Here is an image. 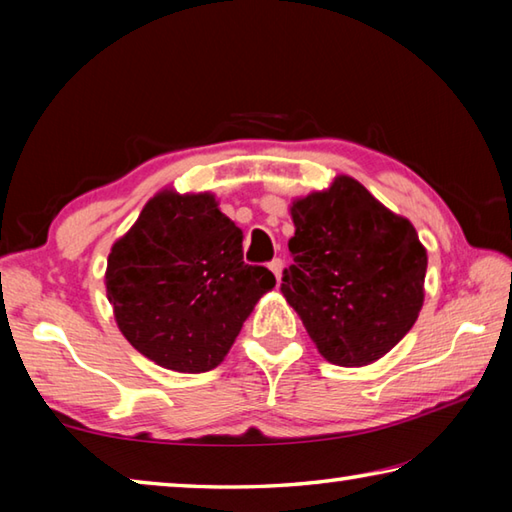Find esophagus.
Instances as JSON below:
<instances>
[{
  "label": "esophagus",
  "instance_id": "1",
  "mask_svg": "<svg viewBox=\"0 0 512 512\" xmlns=\"http://www.w3.org/2000/svg\"><path fill=\"white\" fill-rule=\"evenodd\" d=\"M268 268H271L273 271V275H275V280L280 282L282 280V268H284V264H282V259H273L271 264H268Z\"/></svg>",
  "mask_w": 512,
  "mask_h": 512
}]
</instances>
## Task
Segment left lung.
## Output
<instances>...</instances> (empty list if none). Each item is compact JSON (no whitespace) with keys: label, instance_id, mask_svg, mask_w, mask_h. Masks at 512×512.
<instances>
[{"label":"left lung","instance_id":"obj_1","mask_svg":"<svg viewBox=\"0 0 512 512\" xmlns=\"http://www.w3.org/2000/svg\"><path fill=\"white\" fill-rule=\"evenodd\" d=\"M291 219L284 298L329 363H375L404 339L424 302L427 250L413 223L350 176L296 198Z\"/></svg>","mask_w":512,"mask_h":512}]
</instances>
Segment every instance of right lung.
Wrapping results in <instances>:
<instances>
[{"mask_svg":"<svg viewBox=\"0 0 512 512\" xmlns=\"http://www.w3.org/2000/svg\"><path fill=\"white\" fill-rule=\"evenodd\" d=\"M241 241L214 194H155L108 255L106 293L126 341L167 370L219 366L275 287L268 268L244 262Z\"/></svg>","mask_w":512,"mask_h":512,"instance_id":"obj_1","label":"right lung"}]
</instances>
